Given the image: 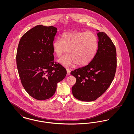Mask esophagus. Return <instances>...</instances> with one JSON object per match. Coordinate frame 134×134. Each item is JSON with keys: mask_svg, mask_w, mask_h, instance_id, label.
Masks as SVG:
<instances>
[{"mask_svg": "<svg viewBox=\"0 0 134 134\" xmlns=\"http://www.w3.org/2000/svg\"><path fill=\"white\" fill-rule=\"evenodd\" d=\"M66 71H67V74H69L70 73V72H71V70H70L69 69L67 68V69H66Z\"/></svg>", "mask_w": 134, "mask_h": 134, "instance_id": "34e87169", "label": "esophagus"}]
</instances>
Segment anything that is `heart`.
<instances>
[{"label":"heart","mask_w":134,"mask_h":134,"mask_svg":"<svg viewBox=\"0 0 134 134\" xmlns=\"http://www.w3.org/2000/svg\"><path fill=\"white\" fill-rule=\"evenodd\" d=\"M98 40L96 35L91 32H64L62 40L56 39L52 48L56 56L59 57L67 49L68 54L60 58L58 62L65 66L76 63L77 66L86 65L96 55Z\"/></svg>","instance_id":"obj_1"}]
</instances>
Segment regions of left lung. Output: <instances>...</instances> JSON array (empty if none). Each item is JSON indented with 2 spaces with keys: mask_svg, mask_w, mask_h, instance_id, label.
<instances>
[{
  "mask_svg": "<svg viewBox=\"0 0 134 134\" xmlns=\"http://www.w3.org/2000/svg\"><path fill=\"white\" fill-rule=\"evenodd\" d=\"M97 31L98 42L94 57L86 66L71 72L76 79L72 94L83 102L96 100L102 95L114 80L116 71L115 46L105 32Z\"/></svg>",
  "mask_w": 134,
  "mask_h": 134,
  "instance_id": "1",
  "label": "left lung"
}]
</instances>
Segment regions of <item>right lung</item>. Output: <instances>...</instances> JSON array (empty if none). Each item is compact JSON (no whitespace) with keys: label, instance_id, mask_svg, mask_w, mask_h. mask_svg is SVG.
<instances>
[{"label":"right lung","instance_id":"right-lung-1","mask_svg":"<svg viewBox=\"0 0 134 134\" xmlns=\"http://www.w3.org/2000/svg\"><path fill=\"white\" fill-rule=\"evenodd\" d=\"M57 29L38 25L26 32L19 41L16 65L21 84L27 93L39 100L53 96L57 83L67 71L54 62L52 44Z\"/></svg>","mask_w":134,"mask_h":134}]
</instances>
